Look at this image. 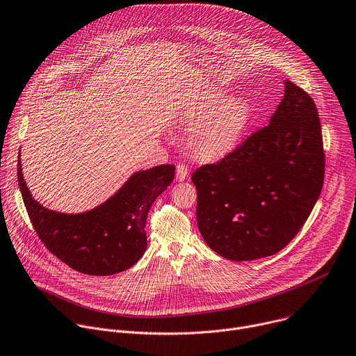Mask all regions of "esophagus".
<instances>
[{
    "label": "esophagus",
    "mask_w": 356,
    "mask_h": 356,
    "mask_svg": "<svg viewBox=\"0 0 356 356\" xmlns=\"http://www.w3.org/2000/svg\"><path fill=\"white\" fill-rule=\"evenodd\" d=\"M189 177V168L184 164L177 165V179L178 181H185Z\"/></svg>",
    "instance_id": "obj_1"
}]
</instances>
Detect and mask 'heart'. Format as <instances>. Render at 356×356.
Returning <instances> with one entry per match:
<instances>
[{
	"label": "heart",
	"instance_id": "heart-1",
	"mask_svg": "<svg viewBox=\"0 0 356 356\" xmlns=\"http://www.w3.org/2000/svg\"><path fill=\"white\" fill-rule=\"evenodd\" d=\"M254 109L243 97H229L220 87L202 91L181 113L178 124L189 129L185 146L191 156L215 161L233 153L247 134Z\"/></svg>",
	"mask_w": 356,
	"mask_h": 356
}]
</instances>
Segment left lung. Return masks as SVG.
Returning a JSON list of instances; mask_svg holds the SVG:
<instances>
[{
	"mask_svg": "<svg viewBox=\"0 0 356 356\" xmlns=\"http://www.w3.org/2000/svg\"><path fill=\"white\" fill-rule=\"evenodd\" d=\"M324 152L314 101L285 80L269 124L192 174L204 243L232 261L276 254L298 234L321 193Z\"/></svg>",
	"mask_w": 356,
	"mask_h": 356,
	"instance_id": "1",
	"label": "left lung"
}]
</instances>
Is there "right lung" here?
I'll return each mask as SVG.
<instances>
[{"mask_svg":"<svg viewBox=\"0 0 356 356\" xmlns=\"http://www.w3.org/2000/svg\"><path fill=\"white\" fill-rule=\"evenodd\" d=\"M175 165L131 174L105 202L81 213H63L33 199L22 174L18 184L36 234L60 261L86 275L108 276L133 266L147 248V213L172 182Z\"/></svg>","mask_w":356,"mask_h":356,"instance_id":"right-lung-1","label":"right lung"}]
</instances>
